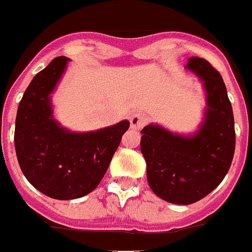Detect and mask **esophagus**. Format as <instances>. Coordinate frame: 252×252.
Segmentation results:
<instances>
[{"label":"esophagus","instance_id":"obj_1","mask_svg":"<svg viewBox=\"0 0 252 252\" xmlns=\"http://www.w3.org/2000/svg\"><path fill=\"white\" fill-rule=\"evenodd\" d=\"M145 121H147V117H145V114L141 113V112H136V113L131 114L130 116L131 128H134V130H139V128L143 127V125L145 124Z\"/></svg>","mask_w":252,"mask_h":252}]
</instances>
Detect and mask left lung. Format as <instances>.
Returning a JSON list of instances; mask_svg holds the SVG:
<instances>
[{
    "instance_id": "1",
    "label": "left lung",
    "mask_w": 252,
    "mask_h": 252,
    "mask_svg": "<svg viewBox=\"0 0 252 252\" xmlns=\"http://www.w3.org/2000/svg\"><path fill=\"white\" fill-rule=\"evenodd\" d=\"M186 69L203 84L202 124L189 135L149 124L140 140L149 187L175 205H190L213 192L225 178L236 147L232 104L220 73L202 58H190Z\"/></svg>"
}]
</instances>
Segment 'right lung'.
Instances as JSON below:
<instances>
[{"label":"right lung","instance_id":"right-lung-1","mask_svg":"<svg viewBox=\"0 0 252 252\" xmlns=\"http://www.w3.org/2000/svg\"><path fill=\"white\" fill-rule=\"evenodd\" d=\"M69 59L58 56L33 77L19 103L15 121L16 157L23 174L37 190L55 199L86 196L111 163L127 120L87 132H74L54 118L51 94Z\"/></svg>","mask_w":252,"mask_h":252}]
</instances>
